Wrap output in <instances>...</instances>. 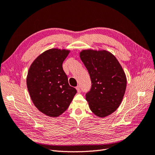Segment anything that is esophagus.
<instances>
[{
	"label": "esophagus",
	"mask_w": 155,
	"mask_h": 155,
	"mask_svg": "<svg viewBox=\"0 0 155 155\" xmlns=\"http://www.w3.org/2000/svg\"><path fill=\"white\" fill-rule=\"evenodd\" d=\"M76 88V89H77V91H78V93H80V92H81V89H80V85H78V86L75 87Z\"/></svg>",
	"instance_id": "esophagus-1"
}]
</instances>
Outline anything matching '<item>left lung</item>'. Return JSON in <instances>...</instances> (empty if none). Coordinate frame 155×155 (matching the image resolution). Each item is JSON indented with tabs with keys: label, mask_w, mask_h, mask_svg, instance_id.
<instances>
[{
	"label": "left lung",
	"mask_w": 155,
	"mask_h": 155,
	"mask_svg": "<svg viewBox=\"0 0 155 155\" xmlns=\"http://www.w3.org/2000/svg\"><path fill=\"white\" fill-rule=\"evenodd\" d=\"M80 58L92 84L85 95L89 108L99 117L111 115L121 104L126 89L127 78L121 66L106 50H83Z\"/></svg>",
	"instance_id": "obj_1"
}]
</instances>
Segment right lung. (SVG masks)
I'll list each match as a JSON object with an SVG mask.
<instances>
[{"instance_id": "add662e5", "label": "right lung", "mask_w": 155, "mask_h": 155, "mask_svg": "<svg viewBox=\"0 0 155 155\" xmlns=\"http://www.w3.org/2000/svg\"><path fill=\"white\" fill-rule=\"evenodd\" d=\"M69 53V50L55 48L44 51L33 61L27 75V87L33 104L52 117L66 111L77 93L69 85L62 67Z\"/></svg>"}]
</instances>
